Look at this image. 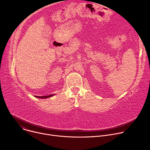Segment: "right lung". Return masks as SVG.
Returning a JSON list of instances; mask_svg holds the SVG:
<instances>
[{
    "label": "right lung",
    "mask_w": 150,
    "mask_h": 150,
    "mask_svg": "<svg viewBox=\"0 0 150 150\" xmlns=\"http://www.w3.org/2000/svg\"><path fill=\"white\" fill-rule=\"evenodd\" d=\"M53 96V94H50L49 96H35V97H38V98H46L50 97H52Z\"/></svg>",
    "instance_id": "right-lung-1"
}]
</instances>
